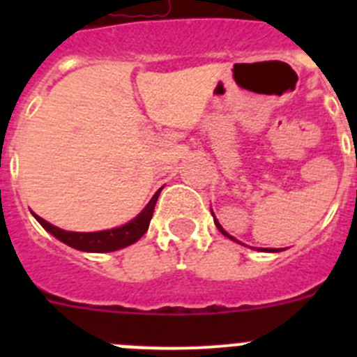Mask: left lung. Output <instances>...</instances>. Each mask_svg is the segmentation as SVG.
<instances>
[{"instance_id":"1","label":"left lung","mask_w":357,"mask_h":357,"mask_svg":"<svg viewBox=\"0 0 357 357\" xmlns=\"http://www.w3.org/2000/svg\"><path fill=\"white\" fill-rule=\"evenodd\" d=\"M213 216H214V214H213ZM214 223H216L218 230H220V232H222V234H223V236H227V238H229V239H232V241H236V239H234V238H232V236H229V234H227V232H225V230H223V227H222V225H220V223H218V220H216V218H214ZM268 252H275V250H272V248H270V250H268Z\"/></svg>"}]
</instances>
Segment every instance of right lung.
I'll list each match as a JSON object with an SVG mask.
<instances>
[{"mask_svg":"<svg viewBox=\"0 0 357 357\" xmlns=\"http://www.w3.org/2000/svg\"><path fill=\"white\" fill-rule=\"evenodd\" d=\"M160 191H162V188L153 195V198L148 202V206L132 222H128L127 225L118 227V229L100 230V232H68V230H62L48 223L46 220L37 216L36 213H33V216L44 229L48 230L50 234L55 236L59 241L66 243L68 247L84 252H114L119 250V248L128 247V245L143 238V234L148 230V225H150L151 216H153V209H155Z\"/></svg>","mask_w":357,"mask_h":357,"instance_id":"1","label":"right lung"}]
</instances>
